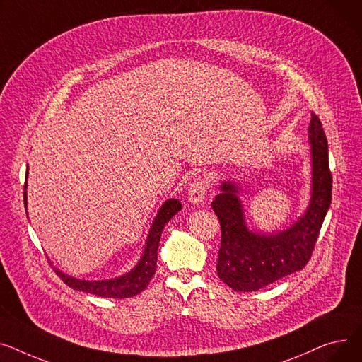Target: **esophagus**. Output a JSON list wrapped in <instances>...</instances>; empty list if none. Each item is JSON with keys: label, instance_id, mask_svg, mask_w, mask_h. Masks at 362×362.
I'll list each match as a JSON object with an SVG mask.
<instances>
[{"label": "esophagus", "instance_id": "1", "mask_svg": "<svg viewBox=\"0 0 362 362\" xmlns=\"http://www.w3.org/2000/svg\"><path fill=\"white\" fill-rule=\"evenodd\" d=\"M207 189H209L207 180H204V178L194 180L193 184L189 185V189H188V200L193 204H199V203L204 202Z\"/></svg>", "mask_w": 362, "mask_h": 362}]
</instances>
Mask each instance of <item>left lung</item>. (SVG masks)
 <instances>
[{"label":"left lung","mask_w":362,"mask_h":362,"mask_svg":"<svg viewBox=\"0 0 362 362\" xmlns=\"http://www.w3.org/2000/svg\"><path fill=\"white\" fill-rule=\"evenodd\" d=\"M313 160L311 200L305 214L288 229L278 233L251 232L244 219L237 196L240 187L226 181L211 202L221 222L218 276L238 292L262 289L284 276L305 267L332 203V173L329 168L327 139L323 124L311 112L308 127Z\"/></svg>","instance_id":"1"}]
</instances>
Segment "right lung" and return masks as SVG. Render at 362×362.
I'll list each match as a JSON object with an SVG mask.
<instances>
[{
	"label": "right lung",
	"instance_id": "obj_1",
	"mask_svg": "<svg viewBox=\"0 0 362 362\" xmlns=\"http://www.w3.org/2000/svg\"><path fill=\"white\" fill-rule=\"evenodd\" d=\"M25 189H26V184H25ZM23 197H25V207H26L28 206L26 191L23 193ZM180 210H181V203L177 199L166 200L162 204L153 221L151 230H148L140 262L132 272H129L127 274L119 276V278H115V279L90 282V281H80V279L71 278V276L62 273L58 269H55V273L59 276L64 284L77 291L93 293L98 296H106V298H130V296H136L137 293L146 289V286L152 279V276L155 274L156 262H158V247H159L162 230L165 225L171 221Z\"/></svg>",
	"mask_w": 362,
	"mask_h": 362
}]
</instances>
